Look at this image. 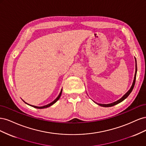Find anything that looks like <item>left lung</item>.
I'll return each instance as SVG.
<instances>
[{"label": "left lung", "instance_id": "obj_1", "mask_svg": "<svg viewBox=\"0 0 146 146\" xmlns=\"http://www.w3.org/2000/svg\"><path fill=\"white\" fill-rule=\"evenodd\" d=\"M135 61H136V69H135V77H134V80H133V84H132V85L130 88V89L126 93L123 95L122 98L119 99L118 100L114 102L113 103H111V104H98L96 103L98 105L101 106V107H112V106H114L116 104H118L120 102H122L123 100H125L128 96H129V94L131 93V92L132 91V90H133V88H134V86H135V81H136V72H137V64H136V58H135Z\"/></svg>", "mask_w": 146, "mask_h": 146}]
</instances>
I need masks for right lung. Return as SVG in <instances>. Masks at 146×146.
<instances>
[{
	"instance_id": "right-lung-1",
	"label": "right lung",
	"mask_w": 146,
	"mask_h": 146,
	"mask_svg": "<svg viewBox=\"0 0 146 146\" xmlns=\"http://www.w3.org/2000/svg\"><path fill=\"white\" fill-rule=\"evenodd\" d=\"M61 93H62V89H61V91H60V93L59 94V95H58V96L57 97V98L52 102H51V103H50V104H47V105H44V106H42V107H37V106H34V105H29V104H27L25 102H24L25 103V104H28V105H30V106H32V107H34V108H38V109H42V108H47V107H50L51 105H54L56 102L59 99H60V96H61Z\"/></svg>"
}]
</instances>
